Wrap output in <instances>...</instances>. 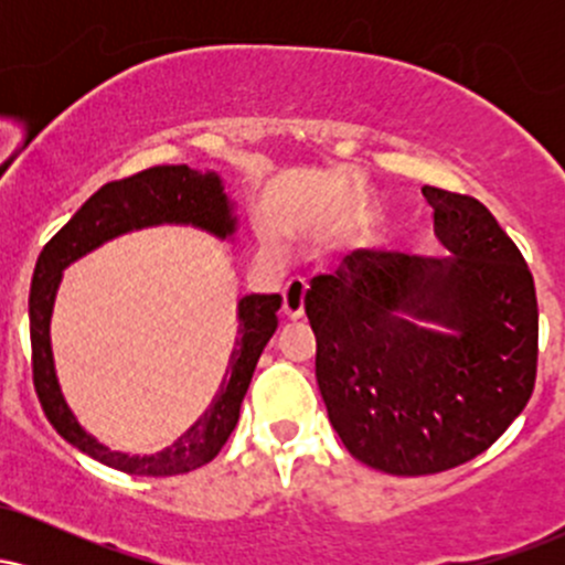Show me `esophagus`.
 <instances>
[{
	"instance_id": "1",
	"label": "esophagus",
	"mask_w": 565,
	"mask_h": 565,
	"mask_svg": "<svg viewBox=\"0 0 565 565\" xmlns=\"http://www.w3.org/2000/svg\"><path fill=\"white\" fill-rule=\"evenodd\" d=\"M305 289H308V284L302 281V278H291L287 284V289H284V316L287 319H300L302 310H305Z\"/></svg>"
}]
</instances>
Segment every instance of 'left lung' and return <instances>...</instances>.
I'll return each mask as SVG.
<instances>
[{
	"mask_svg": "<svg viewBox=\"0 0 565 565\" xmlns=\"http://www.w3.org/2000/svg\"><path fill=\"white\" fill-rule=\"evenodd\" d=\"M423 193L449 257L355 249L305 291L329 423L391 476H433L489 449L529 404L540 353L534 276L515 242L468 193Z\"/></svg>",
	"mask_w": 565,
	"mask_h": 565,
	"instance_id": "8db88e82",
	"label": "left lung"
}]
</instances>
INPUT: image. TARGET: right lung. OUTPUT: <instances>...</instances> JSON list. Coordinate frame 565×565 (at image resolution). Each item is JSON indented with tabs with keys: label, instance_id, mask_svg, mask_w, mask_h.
Segmentation results:
<instances>
[{
	"label": "right lung",
	"instance_id": "add662e5",
	"mask_svg": "<svg viewBox=\"0 0 565 565\" xmlns=\"http://www.w3.org/2000/svg\"><path fill=\"white\" fill-rule=\"evenodd\" d=\"M159 223H191L225 238L233 233L236 220L231 217V204L215 172L201 174L188 170L185 164H164L111 180L84 201L82 210L44 244L29 297L34 391L50 423L68 444L89 454L97 462L129 472V476L151 478L191 472L217 457L238 423V408L249 391L257 359L276 332V313L281 308V295H249L238 302V321L242 323H238L236 348L228 361V377L223 380L199 423L185 436L174 440L170 449L153 454V457H129V454L111 451L108 446L97 444L74 419L55 380L50 316H53L61 270L119 233Z\"/></svg>",
	"mask_w": 565,
	"mask_h": 565
}]
</instances>
